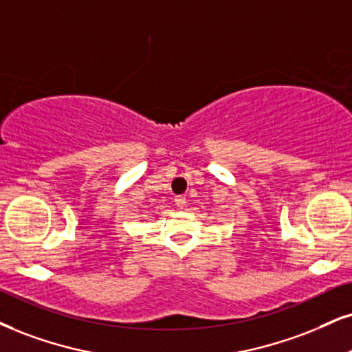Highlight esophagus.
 <instances>
[{"instance_id":"obj_1","label":"esophagus","mask_w":352,"mask_h":352,"mask_svg":"<svg viewBox=\"0 0 352 352\" xmlns=\"http://www.w3.org/2000/svg\"><path fill=\"white\" fill-rule=\"evenodd\" d=\"M175 206L177 207V209H184V207H186V197L177 196V197L175 199Z\"/></svg>"}]
</instances>
